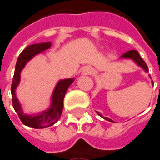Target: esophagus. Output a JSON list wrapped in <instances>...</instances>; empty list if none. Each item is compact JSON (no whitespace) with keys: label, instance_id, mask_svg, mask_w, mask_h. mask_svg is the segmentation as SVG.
<instances>
[{"label":"esophagus","instance_id":"1","mask_svg":"<svg viewBox=\"0 0 160 160\" xmlns=\"http://www.w3.org/2000/svg\"><path fill=\"white\" fill-rule=\"evenodd\" d=\"M92 73V68L91 67H85L82 70V74H84V75H89Z\"/></svg>","mask_w":160,"mask_h":160}]
</instances>
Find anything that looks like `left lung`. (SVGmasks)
I'll return each instance as SVG.
<instances>
[{
	"label": "left lung",
	"mask_w": 160,
	"mask_h": 160,
	"mask_svg": "<svg viewBox=\"0 0 160 160\" xmlns=\"http://www.w3.org/2000/svg\"><path fill=\"white\" fill-rule=\"evenodd\" d=\"M120 58H123V59H131V60H132L138 67H140L141 68H143L145 72H148V68H147V66H146V64H145V62H144V60L142 59V57L140 56V54H139V52H137V51H135V50H132V51H129V52H125L124 54H122L121 56H120ZM152 83H153V81H152ZM96 113L100 116V117H102L103 118H105V119H107V120H108V121H111V122H114L112 119H110L109 118H106V117H103L102 116V114L101 113H99L98 111H96Z\"/></svg>",
	"instance_id": "8db88e82"
}]
</instances>
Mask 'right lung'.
I'll list each match as a JSON object with an SVG mask.
<instances>
[{
	"instance_id": "add662e5",
	"label": "right lung",
	"mask_w": 160,
	"mask_h": 160,
	"mask_svg": "<svg viewBox=\"0 0 160 160\" xmlns=\"http://www.w3.org/2000/svg\"><path fill=\"white\" fill-rule=\"evenodd\" d=\"M52 46V42H42V43H35L28 46L25 49L17 58L15 69V74L13 78L11 92H12V99H13V107L14 109L17 113L20 120L23 122L24 125L34 128V129H43L53 125L61 117L64 107V97L68 89V87L73 83L74 79H65L60 80L54 87L51 97V104L50 108L46 110L38 113V114H25L23 112V108L21 104L19 103L16 94V90L20 82L21 78V71L27 65V63L31 60L35 55L42 53L45 50H47Z\"/></svg>"
}]
</instances>
